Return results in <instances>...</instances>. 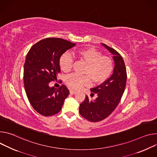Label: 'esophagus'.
Masks as SVG:
<instances>
[{
    "label": "esophagus",
    "mask_w": 157,
    "mask_h": 157,
    "mask_svg": "<svg viewBox=\"0 0 157 157\" xmlns=\"http://www.w3.org/2000/svg\"><path fill=\"white\" fill-rule=\"evenodd\" d=\"M76 93V92L74 90H72V89H70V94H71V95H74Z\"/></svg>",
    "instance_id": "1"
}]
</instances>
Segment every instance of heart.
<instances>
[{
    "label": "heart",
    "mask_w": 157,
    "mask_h": 157,
    "mask_svg": "<svg viewBox=\"0 0 157 157\" xmlns=\"http://www.w3.org/2000/svg\"><path fill=\"white\" fill-rule=\"evenodd\" d=\"M74 57L86 64L83 74L80 76L71 74L67 77L65 83L73 89H78L83 86L88 85L90 80L95 84L105 82L111 75L113 70L112 59L102 56L101 52L94 47H88L79 49L74 53ZM59 64L62 71L67 73L71 71L72 59L69 55L63 54L59 59Z\"/></svg>",
    "instance_id": "obj_1"
}]
</instances>
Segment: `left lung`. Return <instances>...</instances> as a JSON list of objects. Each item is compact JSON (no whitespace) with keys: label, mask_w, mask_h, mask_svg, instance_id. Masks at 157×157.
<instances>
[{"label":"left lung","mask_w":157,"mask_h":157,"mask_svg":"<svg viewBox=\"0 0 157 157\" xmlns=\"http://www.w3.org/2000/svg\"><path fill=\"white\" fill-rule=\"evenodd\" d=\"M102 45L113 55L115 67L113 74L105 82L90 89L92 95H97L96 99L90 100L86 95L79 108L80 114L93 122L106 118L115 109L124 92L127 78L122 57L113 48L104 44Z\"/></svg>","instance_id":"1"}]
</instances>
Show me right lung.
<instances>
[{
	"instance_id": "1",
	"label": "right lung",
	"mask_w": 157,
	"mask_h": 157,
	"mask_svg": "<svg viewBox=\"0 0 157 157\" xmlns=\"http://www.w3.org/2000/svg\"><path fill=\"white\" fill-rule=\"evenodd\" d=\"M75 45L60 38L49 37L34 44L27 54L24 67L25 90L33 109L43 116L58 113L69 94L65 85L56 89L50 87L49 83L56 80L60 72L61 56Z\"/></svg>"
}]
</instances>
